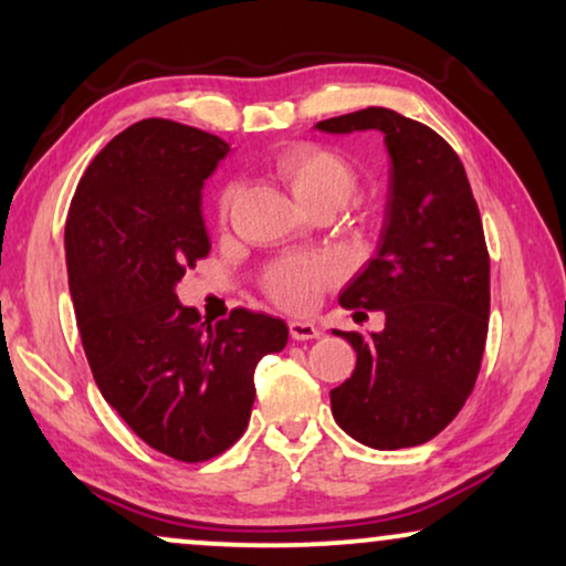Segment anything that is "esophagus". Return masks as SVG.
Instances as JSON below:
<instances>
[{
	"mask_svg": "<svg viewBox=\"0 0 566 566\" xmlns=\"http://www.w3.org/2000/svg\"><path fill=\"white\" fill-rule=\"evenodd\" d=\"M289 329H291V337L298 339V343H304V339H316L322 335L319 327H316V324H312V322L293 319V322H289Z\"/></svg>",
	"mask_w": 566,
	"mask_h": 566,
	"instance_id": "34e87169",
	"label": "esophagus"
}]
</instances>
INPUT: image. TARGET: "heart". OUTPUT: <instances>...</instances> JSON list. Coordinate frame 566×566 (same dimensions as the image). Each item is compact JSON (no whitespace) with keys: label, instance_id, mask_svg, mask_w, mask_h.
<instances>
[{"label":"heart","instance_id":"1","mask_svg":"<svg viewBox=\"0 0 566 566\" xmlns=\"http://www.w3.org/2000/svg\"><path fill=\"white\" fill-rule=\"evenodd\" d=\"M277 175L289 185L301 206L322 203L343 206L355 190V172L345 157L316 144H293L277 154ZM239 188L231 185L221 198V213L227 216L237 200ZM335 277V270L319 260H283L270 268L265 277L270 296L291 312H306L314 306L319 291Z\"/></svg>","mask_w":566,"mask_h":566}]
</instances>
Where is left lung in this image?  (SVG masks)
Segmentation results:
<instances>
[{
  "instance_id": "obj_1",
  "label": "left lung",
  "mask_w": 566,
  "mask_h": 566,
  "mask_svg": "<svg viewBox=\"0 0 566 566\" xmlns=\"http://www.w3.org/2000/svg\"><path fill=\"white\" fill-rule=\"evenodd\" d=\"M314 128L381 130L391 161L378 250L339 293L345 308L384 312L386 327L332 329L358 353L329 391L332 415L378 451L428 443L474 389L490 324V254L467 169L436 130L389 107Z\"/></svg>"
}]
</instances>
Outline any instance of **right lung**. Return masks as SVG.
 Returning <instances> with one entry per match:
<instances>
[{
  "label": "right lung",
  "instance_id": "1",
  "mask_svg": "<svg viewBox=\"0 0 566 566\" xmlns=\"http://www.w3.org/2000/svg\"><path fill=\"white\" fill-rule=\"evenodd\" d=\"M229 151L206 130L138 120L92 159L64 229L69 293L99 394L144 443L188 463L242 436L254 368L289 343L283 319L234 308L211 327L175 293L211 250L200 190Z\"/></svg>",
  "mask_w": 566,
  "mask_h": 566
}]
</instances>
